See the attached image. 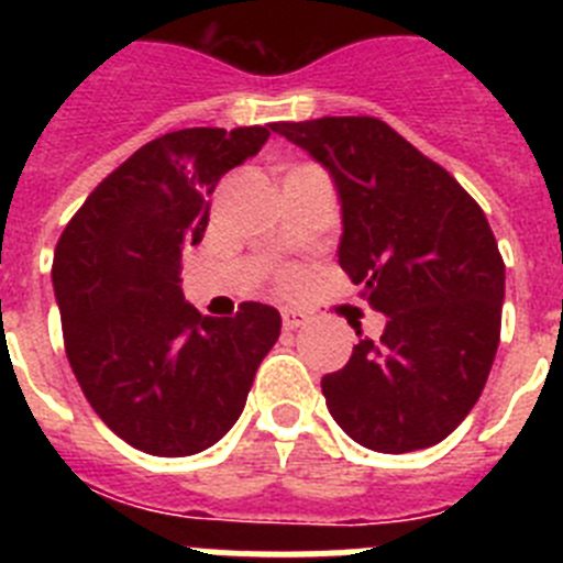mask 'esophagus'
Instances as JSON below:
<instances>
[{"instance_id": "obj_1", "label": "esophagus", "mask_w": 563, "mask_h": 563, "mask_svg": "<svg viewBox=\"0 0 563 563\" xmlns=\"http://www.w3.org/2000/svg\"><path fill=\"white\" fill-rule=\"evenodd\" d=\"M282 324H285V330H298V327L307 324V316L296 310H282Z\"/></svg>"}]
</instances>
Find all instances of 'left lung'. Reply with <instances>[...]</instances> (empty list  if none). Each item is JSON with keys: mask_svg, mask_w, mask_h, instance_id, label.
Returning a JSON list of instances; mask_svg holds the SVG:
<instances>
[{"mask_svg": "<svg viewBox=\"0 0 563 563\" xmlns=\"http://www.w3.org/2000/svg\"><path fill=\"white\" fill-rule=\"evenodd\" d=\"M273 132L330 172L343 225L338 265L386 316L377 341L361 338L350 363L321 377L327 409L363 449L437 445L476 406L499 346L505 262L485 213L377 118Z\"/></svg>", "mask_w": 563, "mask_h": 563, "instance_id": "obj_1", "label": "left lung"}]
</instances>
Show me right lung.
<instances>
[{
  "label": "right lung",
  "instance_id": "add662e5",
  "mask_svg": "<svg viewBox=\"0 0 563 563\" xmlns=\"http://www.w3.org/2000/svg\"><path fill=\"white\" fill-rule=\"evenodd\" d=\"M271 129L163 134L114 168L58 239L53 290L69 366L132 449L191 456L220 442L282 332L273 307L247 301L233 318H208L180 287L183 251L208 228L206 197Z\"/></svg>",
  "mask_w": 563,
  "mask_h": 563
}]
</instances>
